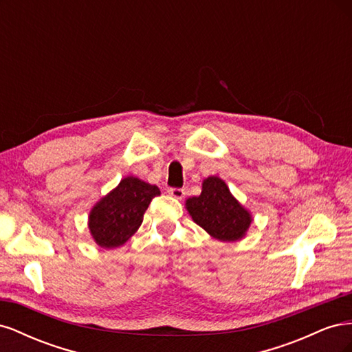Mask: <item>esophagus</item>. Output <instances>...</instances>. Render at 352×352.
Wrapping results in <instances>:
<instances>
[{
    "mask_svg": "<svg viewBox=\"0 0 352 352\" xmlns=\"http://www.w3.org/2000/svg\"><path fill=\"white\" fill-rule=\"evenodd\" d=\"M168 195L176 198V199H184L185 190L180 189V188H170V189H168Z\"/></svg>",
    "mask_w": 352,
    "mask_h": 352,
    "instance_id": "1",
    "label": "esophagus"
}]
</instances>
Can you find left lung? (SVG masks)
<instances>
[{"mask_svg": "<svg viewBox=\"0 0 352 352\" xmlns=\"http://www.w3.org/2000/svg\"><path fill=\"white\" fill-rule=\"evenodd\" d=\"M185 207L198 226L221 242L241 241L252 223L251 212L232 195L219 176L202 180L201 194L188 198Z\"/></svg>", "mask_w": 352, "mask_h": 352, "instance_id": "left-lung-1", "label": "left lung"}]
</instances>
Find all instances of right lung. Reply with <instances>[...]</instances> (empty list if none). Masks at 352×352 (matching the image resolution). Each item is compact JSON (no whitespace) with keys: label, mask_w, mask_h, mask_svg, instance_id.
<instances>
[{"label":"right lung","mask_w":352,"mask_h":352,"mask_svg":"<svg viewBox=\"0 0 352 352\" xmlns=\"http://www.w3.org/2000/svg\"><path fill=\"white\" fill-rule=\"evenodd\" d=\"M157 195L160 189L155 185L135 176L123 177L89 211L88 228L94 242L105 250L122 247L140 229L148 206Z\"/></svg>","instance_id":"add662e5"}]
</instances>
